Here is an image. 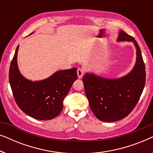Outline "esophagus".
Listing matches in <instances>:
<instances>
[{
	"label": "esophagus",
	"instance_id": "obj_1",
	"mask_svg": "<svg viewBox=\"0 0 153 153\" xmlns=\"http://www.w3.org/2000/svg\"><path fill=\"white\" fill-rule=\"evenodd\" d=\"M83 74H84V72H83V71L81 70V69L79 68L78 70H77V74H78V77L79 79H81L83 76Z\"/></svg>",
	"mask_w": 153,
	"mask_h": 153
}]
</instances>
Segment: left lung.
Listing matches in <instances>:
<instances>
[{
  "label": "left lung",
  "mask_w": 153,
  "mask_h": 153,
  "mask_svg": "<svg viewBox=\"0 0 153 153\" xmlns=\"http://www.w3.org/2000/svg\"><path fill=\"white\" fill-rule=\"evenodd\" d=\"M117 41L134 42L137 61L133 70L120 79H104L88 73L83 77L91 109L104 122H115L128 116L139 102L146 83L145 64L137 42L122 30Z\"/></svg>",
  "instance_id": "8db88e82"
}]
</instances>
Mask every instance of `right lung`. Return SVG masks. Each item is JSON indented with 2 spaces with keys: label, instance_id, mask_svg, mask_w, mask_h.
Here are the masks:
<instances>
[{
  "label": "right lung",
  "instance_id": "1",
  "mask_svg": "<svg viewBox=\"0 0 153 153\" xmlns=\"http://www.w3.org/2000/svg\"><path fill=\"white\" fill-rule=\"evenodd\" d=\"M19 46L9 71L10 84L14 100L21 110L33 118L42 120L53 119L62 111L65 97L77 79V68L60 70L42 81H29L21 74L18 69Z\"/></svg>",
  "mask_w": 153,
  "mask_h": 153
}]
</instances>
